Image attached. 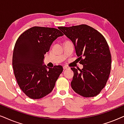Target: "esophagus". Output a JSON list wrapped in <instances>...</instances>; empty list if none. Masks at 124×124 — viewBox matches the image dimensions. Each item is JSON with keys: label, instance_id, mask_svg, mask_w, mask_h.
Instances as JSON below:
<instances>
[{"label": "esophagus", "instance_id": "34e87169", "mask_svg": "<svg viewBox=\"0 0 124 124\" xmlns=\"http://www.w3.org/2000/svg\"><path fill=\"white\" fill-rule=\"evenodd\" d=\"M63 70H66V69H69V67H67V66H63Z\"/></svg>", "mask_w": 124, "mask_h": 124}]
</instances>
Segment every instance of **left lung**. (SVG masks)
<instances>
[{"label": "left lung", "instance_id": "left-lung-1", "mask_svg": "<svg viewBox=\"0 0 124 124\" xmlns=\"http://www.w3.org/2000/svg\"><path fill=\"white\" fill-rule=\"evenodd\" d=\"M58 29L73 43L79 63L83 68L71 67L74 76L71 85L79 95L90 98L104 88L111 69V55L104 36L85 24Z\"/></svg>", "mask_w": 124, "mask_h": 124}]
</instances>
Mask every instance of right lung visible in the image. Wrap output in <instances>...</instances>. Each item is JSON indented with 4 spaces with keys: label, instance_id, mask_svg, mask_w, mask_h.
<instances>
[{
    "label": "right lung",
    "instance_id": "1",
    "mask_svg": "<svg viewBox=\"0 0 124 124\" xmlns=\"http://www.w3.org/2000/svg\"><path fill=\"white\" fill-rule=\"evenodd\" d=\"M62 36L57 29L33 26L16 41L12 57L15 77L20 88L29 98L39 99L53 90L63 67L58 65L49 68L44 65V55L53 41Z\"/></svg>",
    "mask_w": 124,
    "mask_h": 124
}]
</instances>
